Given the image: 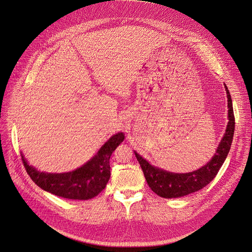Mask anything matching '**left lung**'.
<instances>
[{
  "mask_svg": "<svg viewBox=\"0 0 252 252\" xmlns=\"http://www.w3.org/2000/svg\"><path fill=\"white\" fill-rule=\"evenodd\" d=\"M224 86L228 102V124L216 153L207 164L193 172L173 173L151 165L146 158L134 151V155L141 165L149 187L159 197L167 199L180 198L201 190L215 178L223 165L230 151L235 128L231 95L226 84Z\"/></svg>",
  "mask_w": 252,
  "mask_h": 252,
  "instance_id": "obj_1",
  "label": "left lung"
}]
</instances>
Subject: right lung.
Returning <instances> with one entry per match:
<instances>
[{"mask_svg": "<svg viewBox=\"0 0 252 252\" xmlns=\"http://www.w3.org/2000/svg\"><path fill=\"white\" fill-rule=\"evenodd\" d=\"M124 140V132L113 134L87 163L67 173L40 172L28 164L24 155L21 156L30 178L41 189L66 199L88 200L106 187L110 178V156Z\"/></svg>", "mask_w": 252, "mask_h": 252, "instance_id": "obj_1", "label": "right lung"}]
</instances>
